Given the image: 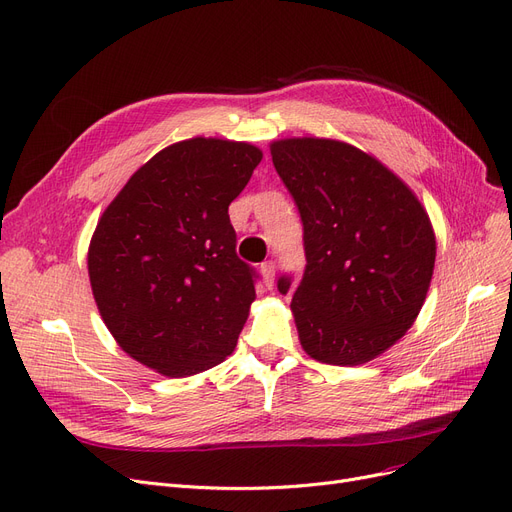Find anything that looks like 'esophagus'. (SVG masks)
I'll list each match as a JSON object with an SVG mask.
<instances>
[{"instance_id":"34e87169","label":"esophagus","mask_w":512,"mask_h":512,"mask_svg":"<svg viewBox=\"0 0 512 512\" xmlns=\"http://www.w3.org/2000/svg\"><path fill=\"white\" fill-rule=\"evenodd\" d=\"M259 272H261L263 284H265V286H268V288H272V286H274V272H276V268H274V263H272V261H265V263H261V268H259Z\"/></svg>"}]
</instances>
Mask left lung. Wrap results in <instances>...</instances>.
<instances>
[{
  "instance_id": "left-lung-1",
  "label": "left lung",
  "mask_w": 512,
  "mask_h": 512,
  "mask_svg": "<svg viewBox=\"0 0 512 512\" xmlns=\"http://www.w3.org/2000/svg\"><path fill=\"white\" fill-rule=\"evenodd\" d=\"M272 161L303 219L305 274L291 311L322 364L379 358L416 322L437 242L412 188L372 154L332 138H282ZM286 295L291 280H278Z\"/></svg>"
}]
</instances>
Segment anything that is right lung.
<instances>
[{
    "label": "right lung",
    "instance_id": "add662e5",
    "mask_svg": "<svg viewBox=\"0 0 512 512\" xmlns=\"http://www.w3.org/2000/svg\"><path fill=\"white\" fill-rule=\"evenodd\" d=\"M261 159L249 142H175L100 215L87 274L102 322L129 358L190 376L234 351L257 295L253 270L236 257L228 207Z\"/></svg>",
    "mask_w": 512,
    "mask_h": 512
}]
</instances>
